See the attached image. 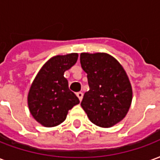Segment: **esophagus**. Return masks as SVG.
<instances>
[{"label": "esophagus", "mask_w": 160, "mask_h": 160, "mask_svg": "<svg viewBox=\"0 0 160 160\" xmlns=\"http://www.w3.org/2000/svg\"><path fill=\"white\" fill-rule=\"evenodd\" d=\"M77 96L78 97L79 101H81L82 99V96H83V94H82V92H78V93H77Z\"/></svg>", "instance_id": "1"}]
</instances>
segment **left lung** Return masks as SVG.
<instances>
[{
	"mask_svg": "<svg viewBox=\"0 0 160 160\" xmlns=\"http://www.w3.org/2000/svg\"><path fill=\"white\" fill-rule=\"evenodd\" d=\"M80 63L87 73L89 90L81 106L95 125L109 128L126 116L132 101V88L120 63L106 53H82Z\"/></svg>",
	"mask_w": 160,
	"mask_h": 160,
	"instance_id": "1",
	"label": "left lung"
}]
</instances>
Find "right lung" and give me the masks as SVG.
Segmentation results:
<instances>
[{"label":"right lung","instance_id":"right-lung-1","mask_svg":"<svg viewBox=\"0 0 160 160\" xmlns=\"http://www.w3.org/2000/svg\"><path fill=\"white\" fill-rule=\"evenodd\" d=\"M78 58L76 53L54 56L43 65L34 79L28 94V106L34 118L43 126L60 124L68 111L80 102L64 77Z\"/></svg>","mask_w":160,"mask_h":160}]
</instances>
